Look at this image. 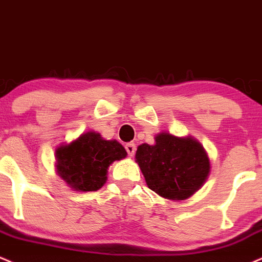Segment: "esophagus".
<instances>
[{
    "instance_id": "obj_1",
    "label": "esophagus",
    "mask_w": 262,
    "mask_h": 262,
    "mask_svg": "<svg viewBox=\"0 0 262 262\" xmlns=\"http://www.w3.org/2000/svg\"><path fill=\"white\" fill-rule=\"evenodd\" d=\"M125 149L127 152V155L132 157L135 155V152H136V146H135V143H127L125 146Z\"/></svg>"
}]
</instances>
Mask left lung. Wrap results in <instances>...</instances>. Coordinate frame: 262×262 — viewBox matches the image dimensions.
<instances>
[{
  "label": "left lung",
  "mask_w": 262,
  "mask_h": 262,
  "mask_svg": "<svg viewBox=\"0 0 262 262\" xmlns=\"http://www.w3.org/2000/svg\"><path fill=\"white\" fill-rule=\"evenodd\" d=\"M136 162L149 189L168 200L190 198L210 173L208 157L198 141L165 132L156 137L153 146H138Z\"/></svg>",
  "instance_id": "left-lung-1"
}]
</instances>
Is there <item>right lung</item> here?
<instances>
[{
	"label": "right lung",
	"mask_w": 262,
	"mask_h": 262,
	"mask_svg": "<svg viewBox=\"0 0 262 262\" xmlns=\"http://www.w3.org/2000/svg\"><path fill=\"white\" fill-rule=\"evenodd\" d=\"M126 155L118 141L103 140L91 131L56 149L57 173L75 190L97 191L105 184L109 165Z\"/></svg>",
	"instance_id": "obj_1"
}]
</instances>
